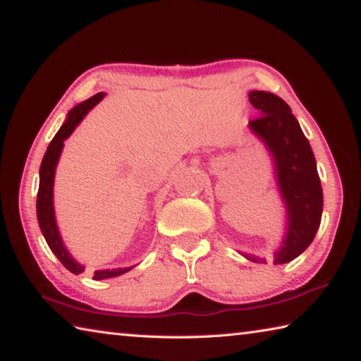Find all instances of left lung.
<instances>
[{"instance_id":"8db88e82","label":"left lung","mask_w":361,"mask_h":361,"mask_svg":"<svg viewBox=\"0 0 361 361\" xmlns=\"http://www.w3.org/2000/svg\"><path fill=\"white\" fill-rule=\"evenodd\" d=\"M249 102L260 114L249 128L273 156L279 194L286 203L287 228L274 264H287L312 243L322 219L324 194L316 158L290 107L268 91H251ZM245 255V254H243ZM252 262H265L245 255Z\"/></svg>"}]
</instances>
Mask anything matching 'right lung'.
<instances>
[{"mask_svg": "<svg viewBox=\"0 0 361 361\" xmlns=\"http://www.w3.org/2000/svg\"><path fill=\"white\" fill-rule=\"evenodd\" d=\"M104 96H106L104 93H97L71 110L68 114L66 121H64L60 130L55 134L54 140H51L50 145L47 147V152H45L44 159L41 162V169H39V191H37V202H36L39 227H41V232L44 235L45 241H47L49 247L51 249V252H54L58 257V260H60L61 264L74 274L82 273L85 270V267L78 264V262H75V259L68 252L66 246L63 245L61 235L58 232V226L55 221V209H54L55 170H56L58 159H60L61 149L64 147V140L74 133L77 124L83 120V116L87 115L97 102L102 101ZM129 270H133V267L115 268V270H97L94 271V279L115 278Z\"/></svg>", "mask_w": 361, "mask_h": 361, "instance_id": "right-lung-1", "label": "right lung"}]
</instances>
